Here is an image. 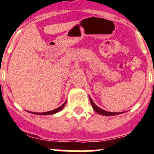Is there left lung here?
Listing matches in <instances>:
<instances>
[{"label":"left lung","instance_id":"8db88e82","mask_svg":"<svg viewBox=\"0 0 154 154\" xmlns=\"http://www.w3.org/2000/svg\"><path fill=\"white\" fill-rule=\"evenodd\" d=\"M89 99H90V103L91 105H92V108H93L94 111L96 112H98L99 114H101V115L103 116H114V115H118V114H120L122 112H108V111H105V110L102 109L99 107H98L95 103H93V101L92 100L90 97H89Z\"/></svg>","mask_w":154,"mask_h":154}]
</instances>
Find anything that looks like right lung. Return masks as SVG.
Returning a JSON list of instances; mask_svg holds the SVG:
<instances>
[{
	"label": "right lung",
	"mask_w": 154,
	"mask_h": 154,
	"mask_svg": "<svg viewBox=\"0 0 154 154\" xmlns=\"http://www.w3.org/2000/svg\"><path fill=\"white\" fill-rule=\"evenodd\" d=\"M65 103H66V102H65V103H64V104H62V106L58 107V108L55 109H54V110H51V111H49V112H31V113L36 114V115H51V114L56 113V112H59L60 110H62V109L64 108V106H65Z\"/></svg>",
	"instance_id": "add662e5"
}]
</instances>
